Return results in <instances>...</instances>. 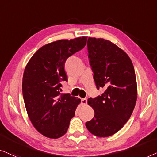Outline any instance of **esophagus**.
I'll use <instances>...</instances> for the list:
<instances>
[{
    "label": "esophagus",
    "instance_id": "34e87169",
    "mask_svg": "<svg viewBox=\"0 0 157 157\" xmlns=\"http://www.w3.org/2000/svg\"><path fill=\"white\" fill-rule=\"evenodd\" d=\"M81 103H82V105H86L87 103V98H82V99L81 100Z\"/></svg>",
    "mask_w": 157,
    "mask_h": 157
}]
</instances>
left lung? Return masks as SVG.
<instances>
[{
    "instance_id": "obj_1",
    "label": "left lung",
    "mask_w": 157,
    "mask_h": 157,
    "mask_svg": "<svg viewBox=\"0 0 157 157\" xmlns=\"http://www.w3.org/2000/svg\"><path fill=\"white\" fill-rule=\"evenodd\" d=\"M87 46L96 87L105 92L87 100L95 115L85 126L96 136L108 137L123 128L134 109L137 99L134 67L126 52L110 41L89 37Z\"/></svg>"
}]
</instances>
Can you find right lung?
<instances>
[{"label":"right lung","instance_id":"right-lung-1","mask_svg":"<svg viewBox=\"0 0 157 157\" xmlns=\"http://www.w3.org/2000/svg\"><path fill=\"white\" fill-rule=\"evenodd\" d=\"M87 37L59 40L41 47L29 60L22 82L27 113L35 128L50 139L66 133L80 103L70 93L61 94L62 81H67L64 63L86 45Z\"/></svg>","mask_w":157,"mask_h":157}]
</instances>
